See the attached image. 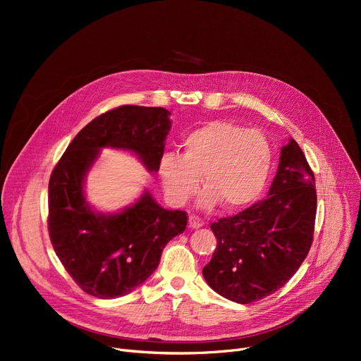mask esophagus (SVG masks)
Wrapping results in <instances>:
<instances>
[{
    "mask_svg": "<svg viewBox=\"0 0 361 361\" xmlns=\"http://www.w3.org/2000/svg\"><path fill=\"white\" fill-rule=\"evenodd\" d=\"M188 225H190V228L197 230L203 225V221L196 215H190V216H188Z\"/></svg>",
    "mask_w": 361,
    "mask_h": 361,
    "instance_id": "obj_1",
    "label": "esophagus"
}]
</instances>
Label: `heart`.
<instances>
[{
  "mask_svg": "<svg viewBox=\"0 0 361 361\" xmlns=\"http://www.w3.org/2000/svg\"><path fill=\"white\" fill-rule=\"evenodd\" d=\"M272 166V147L257 130L228 121H211L183 137L181 157L164 154L158 176L166 197L184 204L199 188H206L200 203L237 211L253 203L267 187Z\"/></svg>",
  "mask_w": 361,
  "mask_h": 361,
  "instance_id": "1",
  "label": "heart"
}]
</instances>
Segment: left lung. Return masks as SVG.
Segmentation results:
<instances>
[{
	"mask_svg": "<svg viewBox=\"0 0 361 361\" xmlns=\"http://www.w3.org/2000/svg\"><path fill=\"white\" fill-rule=\"evenodd\" d=\"M316 203L314 174L291 139L281 150L269 195L211 225L218 244L203 268L209 287L249 305L286 286L310 250Z\"/></svg>",
	"mask_w": 361,
	"mask_h": 361,
	"instance_id": "obj_1",
	"label": "left lung"
}]
</instances>
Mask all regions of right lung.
Wrapping results in <instances>:
<instances>
[{
	"label": "right lung",
	"instance_id": "add662e5",
	"mask_svg": "<svg viewBox=\"0 0 361 361\" xmlns=\"http://www.w3.org/2000/svg\"><path fill=\"white\" fill-rule=\"evenodd\" d=\"M169 112L159 106L123 105L101 114L75 136L48 184V233L73 281L87 294L116 298L143 283L158 268L165 244L187 225L184 211H166L146 192L116 215L90 209L83 181L101 147L127 149L149 171H158Z\"/></svg>",
	"mask_w": 361,
	"mask_h": 361
}]
</instances>
